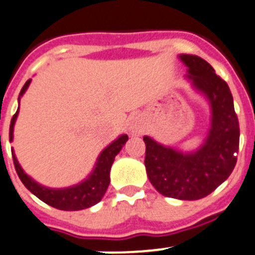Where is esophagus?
I'll use <instances>...</instances> for the list:
<instances>
[{
    "label": "esophagus",
    "mask_w": 255,
    "mask_h": 255,
    "mask_svg": "<svg viewBox=\"0 0 255 255\" xmlns=\"http://www.w3.org/2000/svg\"><path fill=\"white\" fill-rule=\"evenodd\" d=\"M143 128H142L141 122H139V119L137 117H133L130 118L129 122V132L132 133L133 136H137V134H141Z\"/></svg>",
    "instance_id": "obj_1"
}]
</instances>
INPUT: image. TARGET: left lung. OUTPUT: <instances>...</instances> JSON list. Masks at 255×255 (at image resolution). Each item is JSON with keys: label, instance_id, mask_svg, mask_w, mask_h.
Segmentation results:
<instances>
[{"label": "left lung", "instance_id": "1", "mask_svg": "<svg viewBox=\"0 0 255 255\" xmlns=\"http://www.w3.org/2000/svg\"><path fill=\"white\" fill-rule=\"evenodd\" d=\"M187 66L190 86L210 105V128L203 143L193 151L165 146L143 136L144 166L148 180L160 194L183 201L208 196L233 173L239 150V122L228 84L212 66L193 54H179Z\"/></svg>", "mask_w": 255, "mask_h": 255}]
</instances>
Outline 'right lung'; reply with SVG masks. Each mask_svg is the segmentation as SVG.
<instances>
[{
	"label": "right lung",
	"instance_id": "1",
	"mask_svg": "<svg viewBox=\"0 0 255 255\" xmlns=\"http://www.w3.org/2000/svg\"><path fill=\"white\" fill-rule=\"evenodd\" d=\"M30 82L31 80H27L25 82L24 88L20 91L19 99H17L19 100V108H17V112L15 113V116L11 119L10 142H12L13 139V126H15L16 119H17V116H19L20 99L25 94V91L27 90ZM127 141V134H121L118 138L108 144L107 147L100 152V155L96 159L93 171L82 182L66 188H49L39 184L31 176H29L25 173L21 165L19 164V161L16 159L13 148H11V152H12L16 173L19 175L22 184L30 190L34 196L38 197L40 201H43L47 205L52 206L54 208H58V210L80 211L91 207V206L96 205V203H99L102 201L108 187H109V183H111V167L113 165L114 159H116V156L118 155L119 151L122 150V147Z\"/></svg>",
	"mask_w": 255,
	"mask_h": 255
}]
</instances>
